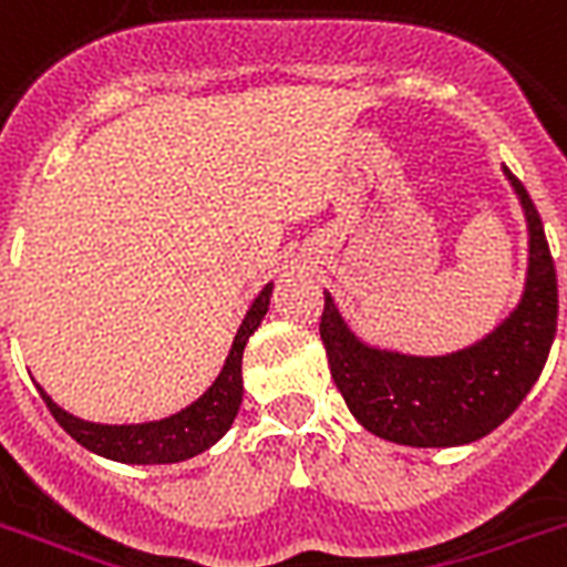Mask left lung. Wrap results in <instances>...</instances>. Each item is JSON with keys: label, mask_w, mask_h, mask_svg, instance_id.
<instances>
[{"label": "left lung", "mask_w": 567, "mask_h": 567, "mask_svg": "<svg viewBox=\"0 0 567 567\" xmlns=\"http://www.w3.org/2000/svg\"><path fill=\"white\" fill-rule=\"evenodd\" d=\"M529 226L524 297L491 336L446 357L369 348L323 293L321 339L330 374L357 422L374 437L416 449L464 446L503 425L542 374L559 315V288L542 216L505 168Z\"/></svg>", "instance_id": "1"}]
</instances>
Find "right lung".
I'll return each instance as SVG.
<instances>
[{"label": "right lung", "instance_id": "1", "mask_svg": "<svg viewBox=\"0 0 567 567\" xmlns=\"http://www.w3.org/2000/svg\"><path fill=\"white\" fill-rule=\"evenodd\" d=\"M274 285H267L265 291L255 297L249 306L240 330H237L228 360L214 380V386L205 395L193 401L187 410H181L175 416L159 419V422H145V425H97L85 419L71 416L68 410L55 404L41 386V399L55 416V422L71 434L80 446L92 449L94 455L112 457L121 464H178L187 457L205 452L226 434L235 422L240 401H244V378H240V362H244V348L249 336L258 330V323L267 315Z\"/></svg>", "mask_w": 567, "mask_h": 567}]
</instances>
